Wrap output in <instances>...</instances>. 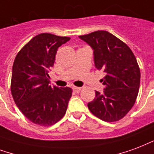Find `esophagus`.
I'll return each instance as SVG.
<instances>
[{
    "label": "esophagus",
    "instance_id": "esophagus-1",
    "mask_svg": "<svg viewBox=\"0 0 154 154\" xmlns=\"http://www.w3.org/2000/svg\"><path fill=\"white\" fill-rule=\"evenodd\" d=\"M81 90H82L81 87H77V86H73V87H72V91H73L75 93H79V92L81 91Z\"/></svg>",
    "mask_w": 154,
    "mask_h": 154
}]
</instances>
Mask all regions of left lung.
I'll return each mask as SVG.
<instances>
[{
	"mask_svg": "<svg viewBox=\"0 0 154 154\" xmlns=\"http://www.w3.org/2000/svg\"><path fill=\"white\" fill-rule=\"evenodd\" d=\"M94 50V64L103 70V93L95 91L88 109L95 117L108 122L123 118L137 98L140 70L135 54L125 42L107 31H96L79 36Z\"/></svg>",
	"mask_w": 154,
	"mask_h": 154,
	"instance_id": "1",
	"label": "left lung"
}]
</instances>
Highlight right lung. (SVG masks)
<instances>
[{
	"label": "right lung",
	"mask_w": 154,
	"mask_h": 154,
	"mask_svg": "<svg viewBox=\"0 0 154 154\" xmlns=\"http://www.w3.org/2000/svg\"><path fill=\"white\" fill-rule=\"evenodd\" d=\"M69 40L54 34H38L15 57L11 94L17 107L32 123L52 126L65 115L72 91L51 86L48 72L54 66L58 48Z\"/></svg>",
	"instance_id": "right-lung-1"
}]
</instances>
